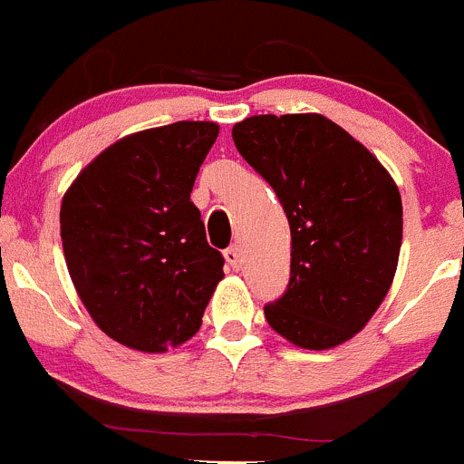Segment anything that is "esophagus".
<instances>
[{
	"label": "esophagus",
	"instance_id": "34e87169",
	"mask_svg": "<svg viewBox=\"0 0 464 464\" xmlns=\"http://www.w3.org/2000/svg\"><path fill=\"white\" fill-rule=\"evenodd\" d=\"M225 262L235 268V271H239V268H241V253H239V248H237V246H229V248L225 250Z\"/></svg>",
	"mask_w": 464,
	"mask_h": 464
}]
</instances>
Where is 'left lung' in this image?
Returning a JSON list of instances; mask_svg holds the SVG:
<instances>
[{"label": "left lung", "mask_w": 464, "mask_h": 464, "mask_svg": "<svg viewBox=\"0 0 464 464\" xmlns=\"http://www.w3.org/2000/svg\"><path fill=\"white\" fill-rule=\"evenodd\" d=\"M232 139L291 229L289 285L264 305L268 325L301 348L339 346L367 325L394 280L403 239L394 179L319 113L246 118Z\"/></svg>", "instance_id": "1"}]
</instances>
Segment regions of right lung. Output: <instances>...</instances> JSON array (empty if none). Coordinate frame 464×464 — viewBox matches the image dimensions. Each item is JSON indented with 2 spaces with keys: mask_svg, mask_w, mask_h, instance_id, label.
Listing matches in <instances>:
<instances>
[{
  "mask_svg": "<svg viewBox=\"0 0 464 464\" xmlns=\"http://www.w3.org/2000/svg\"><path fill=\"white\" fill-rule=\"evenodd\" d=\"M216 122H173L92 159L61 205V239L79 298L116 342L145 353L198 333L223 277L191 188Z\"/></svg>",
  "mask_w": 464,
  "mask_h": 464,
  "instance_id": "add662e5",
  "label": "right lung"
}]
</instances>
